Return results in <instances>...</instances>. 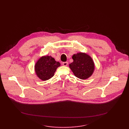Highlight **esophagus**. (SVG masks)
<instances>
[{"label": "esophagus", "instance_id": "34e87169", "mask_svg": "<svg viewBox=\"0 0 129 129\" xmlns=\"http://www.w3.org/2000/svg\"><path fill=\"white\" fill-rule=\"evenodd\" d=\"M62 65H63V66H67V65H68V62H63V63H62Z\"/></svg>", "mask_w": 129, "mask_h": 129}]
</instances>
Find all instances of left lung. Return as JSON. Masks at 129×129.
Wrapping results in <instances>:
<instances>
[{"label":"left lung","instance_id":"8db88e82","mask_svg":"<svg viewBox=\"0 0 129 129\" xmlns=\"http://www.w3.org/2000/svg\"><path fill=\"white\" fill-rule=\"evenodd\" d=\"M73 62L69 67L76 77L86 79L90 77L94 70V64L92 58L85 53L79 52L72 56Z\"/></svg>","mask_w":129,"mask_h":129}]
</instances>
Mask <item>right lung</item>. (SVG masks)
<instances>
[{"mask_svg":"<svg viewBox=\"0 0 129 129\" xmlns=\"http://www.w3.org/2000/svg\"><path fill=\"white\" fill-rule=\"evenodd\" d=\"M60 64L56 62L51 56L45 55L40 57L35 66L37 76L42 80L45 81L52 78Z\"/></svg>","mask_w":129,"mask_h":129,"instance_id":"right-lung-1","label":"right lung"}]
</instances>
